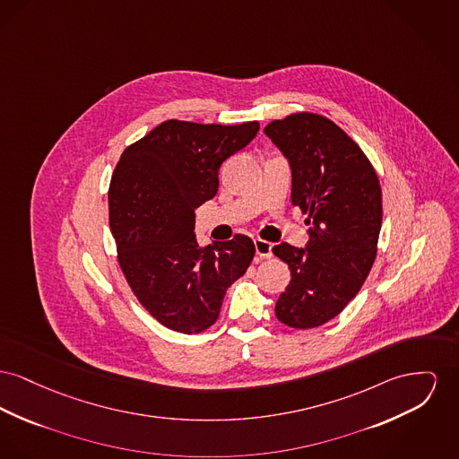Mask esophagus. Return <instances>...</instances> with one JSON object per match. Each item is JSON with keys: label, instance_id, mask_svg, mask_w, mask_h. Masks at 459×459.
I'll use <instances>...</instances> for the list:
<instances>
[{"label": "esophagus", "instance_id": "obj_1", "mask_svg": "<svg viewBox=\"0 0 459 459\" xmlns=\"http://www.w3.org/2000/svg\"><path fill=\"white\" fill-rule=\"evenodd\" d=\"M272 244L269 241H264V239H255V249H256V255L258 258H272L273 253H272Z\"/></svg>", "mask_w": 459, "mask_h": 459}]
</instances>
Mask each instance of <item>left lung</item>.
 <instances>
[{"mask_svg":"<svg viewBox=\"0 0 459 459\" xmlns=\"http://www.w3.org/2000/svg\"><path fill=\"white\" fill-rule=\"evenodd\" d=\"M264 132L290 164L291 203L310 216L305 247H273L291 270L275 317L297 329L317 327L349 305L375 264L379 182L360 147L324 116L291 114Z\"/></svg>","mask_w":459,"mask_h":459,"instance_id":"left-lung-1","label":"left lung"}]
</instances>
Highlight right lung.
<instances>
[{
	"label": "right lung",
	"mask_w": 459,
	"mask_h": 459,
	"mask_svg": "<svg viewBox=\"0 0 459 459\" xmlns=\"http://www.w3.org/2000/svg\"><path fill=\"white\" fill-rule=\"evenodd\" d=\"M260 130L169 119L130 145L108 187V225L121 270L162 325L201 333L215 324L227 290L246 273L255 244L238 234L199 246L195 208L218 192V171Z\"/></svg>",
	"instance_id": "obj_1"
}]
</instances>
